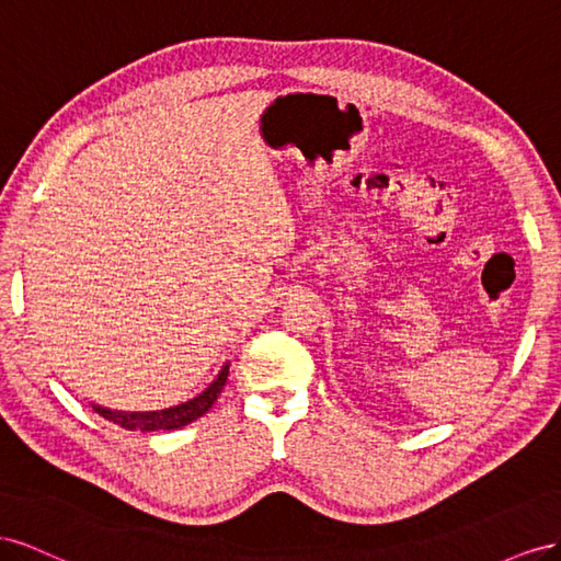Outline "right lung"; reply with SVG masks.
Masks as SVG:
<instances>
[{
    "instance_id": "1",
    "label": "right lung",
    "mask_w": 561,
    "mask_h": 561,
    "mask_svg": "<svg viewBox=\"0 0 561 561\" xmlns=\"http://www.w3.org/2000/svg\"><path fill=\"white\" fill-rule=\"evenodd\" d=\"M228 380V366L218 374V378L206 388L199 397L190 399V402L173 407V409H164V411H148V413H126V411H110L103 407H93L99 411L103 419L117 423L119 427L126 430H142V432H154V430H179L192 421H197L199 415H204L214 407V402L218 399L222 386Z\"/></svg>"
}]
</instances>
